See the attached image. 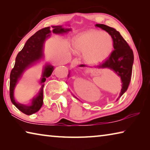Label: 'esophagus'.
<instances>
[{"label": "esophagus", "instance_id": "34e87169", "mask_svg": "<svg viewBox=\"0 0 150 150\" xmlns=\"http://www.w3.org/2000/svg\"><path fill=\"white\" fill-rule=\"evenodd\" d=\"M79 61L77 59H74L72 61L71 63V66L72 67H75L79 65Z\"/></svg>", "mask_w": 150, "mask_h": 150}]
</instances>
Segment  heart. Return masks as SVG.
Here are the masks:
<instances>
[{"mask_svg": "<svg viewBox=\"0 0 150 150\" xmlns=\"http://www.w3.org/2000/svg\"><path fill=\"white\" fill-rule=\"evenodd\" d=\"M75 49L84 52L86 62L96 64L110 56L114 47L112 35L106 31L91 30L79 35L74 41Z\"/></svg>", "mask_w": 150, "mask_h": 150, "instance_id": "obj_1", "label": "heart"}]
</instances>
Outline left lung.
I'll return each mask as SVG.
<instances>
[{"instance_id": "obj_1", "label": "left lung", "mask_w": 150, "mask_h": 150, "mask_svg": "<svg viewBox=\"0 0 150 150\" xmlns=\"http://www.w3.org/2000/svg\"><path fill=\"white\" fill-rule=\"evenodd\" d=\"M112 35L114 40V50L107 59L97 66L98 68H108L113 70L116 74L120 76L122 86L119 98L128 89L131 80L132 65L134 63L133 51L129 46L120 32L116 31L113 28L105 24H96ZM79 67H87L85 65H81Z\"/></svg>"}]
</instances>
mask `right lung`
<instances>
[{
	"label": "right lung",
	"instance_id": "1",
	"mask_svg": "<svg viewBox=\"0 0 150 150\" xmlns=\"http://www.w3.org/2000/svg\"><path fill=\"white\" fill-rule=\"evenodd\" d=\"M52 32L55 34H62L70 31L71 29L63 28L62 26H52ZM51 33L50 27H46L40 30L32 35L27 40L22 50L18 54L14 68L12 69L10 75V97L13 105L25 115H31L41 108L43 105V88L46 78L52 75L54 68L50 65H46L43 71L41 83L42 87L38 95L32 99L30 106L24 105L16 103L14 98V90L18 81L22 77V73L28 68L43 57V47L45 39L50 36Z\"/></svg>",
	"mask_w": 150,
	"mask_h": 150
}]
</instances>
